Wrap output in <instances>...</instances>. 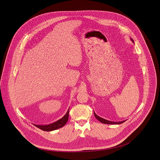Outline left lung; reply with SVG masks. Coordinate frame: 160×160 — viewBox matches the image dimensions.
Here are the masks:
<instances>
[{
  "label": "left lung",
  "instance_id": "left-lung-1",
  "mask_svg": "<svg viewBox=\"0 0 160 160\" xmlns=\"http://www.w3.org/2000/svg\"><path fill=\"white\" fill-rule=\"evenodd\" d=\"M131 41L134 42V41L131 39ZM94 116L96 118V119L97 120H98L100 122H101L102 123H104V124H122V122H125L126 121H119V122H114V121H108V120H107V119H105L103 118H102L100 117H99L98 116H97V114H95V113L94 112Z\"/></svg>",
  "mask_w": 160,
  "mask_h": 160
}]
</instances>
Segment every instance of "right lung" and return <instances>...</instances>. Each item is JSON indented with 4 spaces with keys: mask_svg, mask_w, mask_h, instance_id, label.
Here are the masks:
<instances>
[{
    "mask_svg": "<svg viewBox=\"0 0 160 160\" xmlns=\"http://www.w3.org/2000/svg\"><path fill=\"white\" fill-rule=\"evenodd\" d=\"M68 117L69 110L67 112V113L65 114V116L62 118L60 119L59 120H58L57 121H56L53 123H52V124H50L48 125H37V124H34V125L36 127L38 128L39 129H41L42 131H52L61 128L63 126H64L67 124V122L68 120Z\"/></svg>",
    "mask_w": 160,
    "mask_h": 160,
    "instance_id": "add662e5",
    "label": "right lung"
}]
</instances>
